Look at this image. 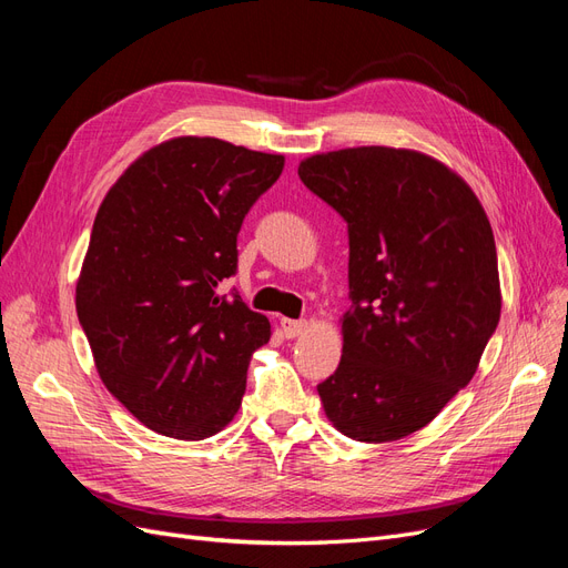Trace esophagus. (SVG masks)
Wrapping results in <instances>:
<instances>
[{"label":"esophagus","mask_w":568,"mask_h":568,"mask_svg":"<svg viewBox=\"0 0 568 568\" xmlns=\"http://www.w3.org/2000/svg\"><path fill=\"white\" fill-rule=\"evenodd\" d=\"M280 324H282V332L286 338H298L307 326L303 320H288V317H282Z\"/></svg>","instance_id":"obj_1"}]
</instances>
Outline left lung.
<instances>
[{
	"instance_id": "left-lung-1",
	"label": "left lung",
	"mask_w": 568,
	"mask_h": 568,
	"mask_svg": "<svg viewBox=\"0 0 568 568\" xmlns=\"http://www.w3.org/2000/svg\"><path fill=\"white\" fill-rule=\"evenodd\" d=\"M298 178L348 222L343 355L317 386L326 417L353 440L405 438L471 382L500 322L488 215L448 165L409 149L317 153Z\"/></svg>"
}]
</instances>
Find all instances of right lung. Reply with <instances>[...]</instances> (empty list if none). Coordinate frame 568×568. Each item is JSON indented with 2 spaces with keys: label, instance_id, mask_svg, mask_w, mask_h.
<instances>
[{
  "label": "right lung",
  "instance_id": "obj_1",
  "mask_svg": "<svg viewBox=\"0 0 568 568\" xmlns=\"http://www.w3.org/2000/svg\"><path fill=\"white\" fill-rule=\"evenodd\" d=\"M284 156L215 136L142 153L94 217L75 307L104 386L146 428L203 440L225 428L270 322L217 286L236 272L251 205Z\"/></svg>",
  "mask_w": 568,
  "mask_h": 568
}]
</instances>
